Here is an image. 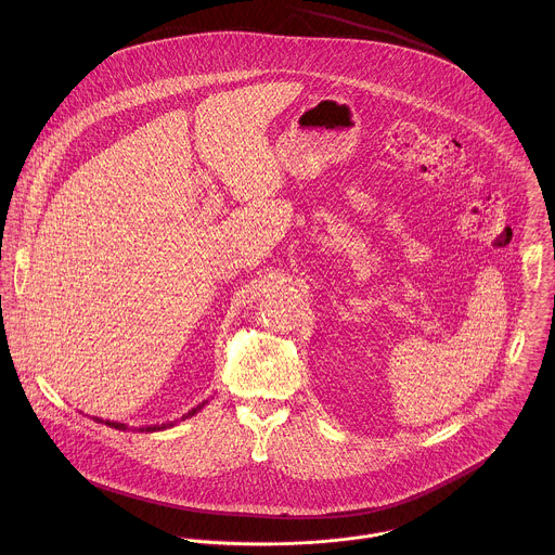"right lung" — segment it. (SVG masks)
Wrapping results in <instances>:
<instances>
[{
    "label": "right lung",
    "instance_id": "1",
    "mask_svg": "<svg viewBox=\"0 0 555 555\" xmlns=\"http://www.w3.org/2000/svg\"><path fill=\"white\" fill-rule=\"evenodd\" d=\"M203 405H205V401L203 403H198L196 408H192L188 414H183L181 416V421H185V418H190V416H194L196 412H201L203 410ZM98 423H104V425H108V427H113V429H119V431H126L128 429V425L126 423H117V421H102V418H98V416H93ZM177 421H168V423H162V425H150V427H139V431H159V429H168V427H172Z\"/></svg>",
    "mask_w": 555,
    "mask_h": 555
}]
</instances>
